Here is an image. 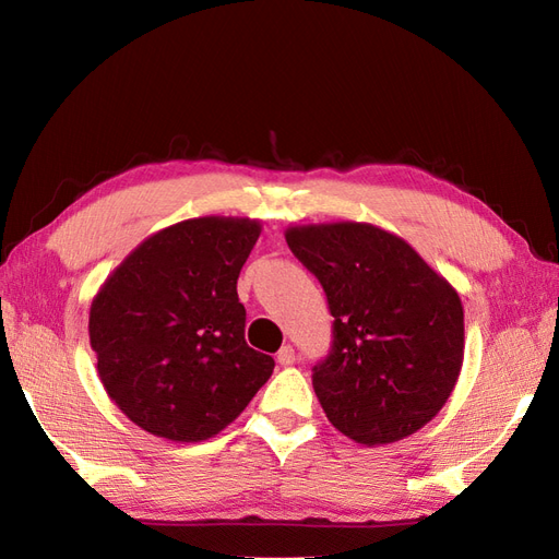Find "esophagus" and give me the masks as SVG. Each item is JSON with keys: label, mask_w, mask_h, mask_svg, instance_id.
Here are the masks:
<instances>
[{"label": "esophagus", "mask_w": 559, "mask_h": 559, "mask_svg": "<svg viewBox=\"0 0 559 559\" xmlns=\"http://www.w3.org/2000/svg\"><path fill=\"white\" fill-rule=\"evenodd\" d=\"M277 364L280 366H294L296 364V349L292 345H284L280 352H277Z\"/></svg>", "instance_id": "1"}]
</instances>
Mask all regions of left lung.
<instances>
[{"label": "left lung", "mask_w": 559, "mask_h": 559, "mask_svg": "<svg viewBox=\"0 0 559 559\" xmlns=\"http://www.w3.org/2000/svg\"><path fill=\"white\" fill-rule=\"evenodd\" d=\"M286 245L324 286L333 317L331 349L312 368L331 425L361 445L425 427L464 361V308L450 282L370 224L294 226Z\"/></svg>", "instance_id": "1"}]
</instances>
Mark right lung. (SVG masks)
Listing matches in <instances>:
<instances>
[{"mask_svg": "<svg viewBox=\"0 0 559 559\" xmlns=\"http://www.w3.org/2000/svg\"><path fill=\"white\" fill-rule=\"evenodd\" d=\"M261 224L200 216L130 251L97 292L88 333L109 399L144 431L207 441L238 417L275 361L245 341L240 270Z\"/></svg>", "mask_w": 559, "mask_h": 559, "instance_id": "add662e5", "label": "right lung"}]
</instances>
